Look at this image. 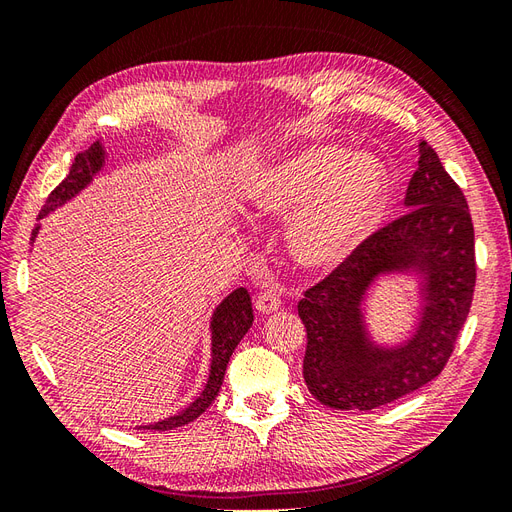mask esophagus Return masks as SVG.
Returning a JSON list of instances; mask_svg holds the SVG:
<instances>
[{
  "label": "esophagus",
  "mask_w": 512,
  "mask_h": 512,
  "mask_svg": "<svg viewBox=\"0 0 512 512\" xmlns=\"http://www.w3.org/2000/svg\"><path fill=\"white\" fill-rule=\"evenodd\" d=\"M280 305H282V297H280V292H275V290H262L256 299V307L262 314L277 312Z\"/></svg>",
  "instance_id": "34e87169"
}]
</instances>
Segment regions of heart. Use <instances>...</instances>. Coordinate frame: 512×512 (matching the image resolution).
Segmentation results:
<instances>
[{"mask_svg":"<svg viewBox=\"0 0 512 512\" xmlns=\"http://www.w3.org/2000/svg\"><path fill=\"white\" fill-rule=\"evenodd\" d=\"M265 215H292L290 250L301 265L327 269L346 260L380 220L386 175L369 153L320 145L267 166L247 188Z\"/></svg>","mask_w":512,"mask_h":512,"instance_id":"obj_1","label":"heart"}]
</instances>
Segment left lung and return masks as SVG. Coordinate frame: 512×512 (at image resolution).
I'll return each instance as SVG.
<instances>
[{"label": "left lung", "instance_id": "8db88e82", "mask_svg": "<svg viewBox=\"0 0 512 512\" xmlns=\"http://www.w3.org/2000/svg\"><path fill=\"white\" fill-rule=\"evenodd\" d=\"M404 205L401 218L356 245L299 301L303 378L329 408L374 410L421 389L440 376L470 314L476 258L468 200L427 143L418 145ZM395 270L422 275L424 309L409 342L384 349L368 339L360 305L375 277Z\"/></svg>", "mask_w": 512, "mask_h": 512}]
</instances>
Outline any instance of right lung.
Here are the masks:
<instances>
[{"label":"right lung","mask_w":512,"mask_h":512,"mask_svg":"<svg viewBox=\"0 0 512 512\" xmlns=\"http://www.w3.org/2000/svg\"><path fill=\"white\" fill-rule=\"evenodd\" d=\"M102 166H104V147L100 141H96L89 149L81 151L79 156L74 158L68 177L57 185V188L49 194V198H46L38 220L46 218L51 211H55L57 207L68 203L72 196L79 194L85 185H89V181L94 179V175ZM38 230H40V224L32 232V241L36 239ZM252 322H254V309H252L250 292L245 288H237L235 292H230L228 297L215 307L213 318H211V369H209V378L203 393H200L188 408L177 412L175 416H168L164 421L143 425L138 429L168 431V429L183 427L196 421V418L211 406V401L218 397L230 356L235 352L243 335L250 331Z\"/></svg>","instance_id":"right-lung-1"}]
</instances>
